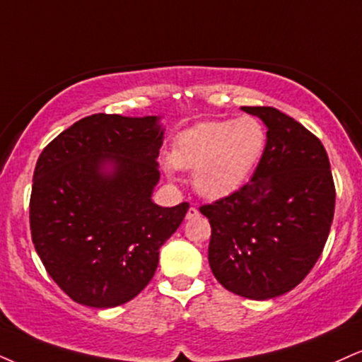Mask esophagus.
<instances>
[{
  "mask_svg": "<svg viewBox=\"0 0 362 362\" xmlns=\"http://www.w3.org/2000/svg\"><path fill=\"white\" fill-rule=\"evenodd\" d=\"M199 216V209L197 207H190L189 211H187V219H194V217Z\"/></svg>",
  "mask_w": 362,
  "mask_h": 362,
  "instance_id": "1",
  "label": "esophagus"
}]
</instances>
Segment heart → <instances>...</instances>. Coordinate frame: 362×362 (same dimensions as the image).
Here are the masks:
<instances>
[{
	"mask_svg": "<svg viewBox=\"0 0 362 362\" xmlns=\"http://www.w3.org/2000/svg\"><path fill=\"white\" fill-rule=\"evenodd\" d=\"M268 134L258 117L206 121L175 138L173 167L194 172V185L207 199L230 195L246 184L267 150Z\"/></svg>",
	"mask_w": 362,
	"mask_h": 362,
	"instance_id": "heart-1",
	"label": "heart"
}]
</instances>
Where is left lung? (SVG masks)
Returning <instances> with one entry per match:
<instances>
[{
	"instance_id": "1",
	"label": "left lung",
	"mask_w": 362,
	"mask_h": 362,
	"mask_svg": "<svg viewBox=\"0 0 362 362\" xmlns=\"http://www.w3.org/2000/svg\"><path fill=\"white\" fill-rule=\"evenodd\" d=\"M268 128L251 180L200 206L211 223L209 264L226 290L268 300L293 290L317 263L334 219L335 185L315 134L269 106H243Z\"/></svg>"
}]
</instances>
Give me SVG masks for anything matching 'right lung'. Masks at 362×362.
I'll use <instances>...</instances> for the list:
<instances>
[{
	"mask_svg": "<svg viewBox=\"0 0 362 362\" xmlns=\"http://www.w3.org/2000/svg\"><path fill=\"white\" fill-rule=\"evenodd\" d=\"M163 129L156 116L82 117L43 148L33 172L30 230L43 267L81 305L133 300L153 278L160 247L189 202L160 207ZM113 172H103V165Z\"/></svg>",
	"mask_w": 362,
	"mask_h": 362,
	"instance_id": "right-lung-1",
	"label": "right lung"
}]
</instances>
